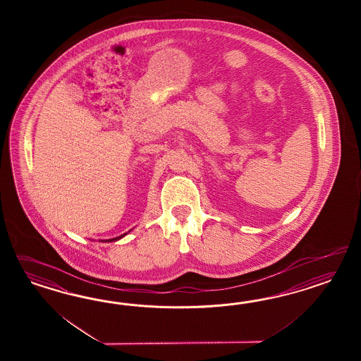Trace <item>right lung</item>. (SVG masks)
<instances>
[{
  "label": "right lung",
  "mask_w": 361,
  "mask_h": 361,
  "mask_svg": "<svg viewBox=\"0 0 361 361\" xmlns=\"http://www.w3.org/2000/svg\"><path fill=\"white\" fill-rule=\"evenodd\" d=\"M123 235H124V234H123ZM123 235H119V237H116V238H112V240H109V242H112V240H119V238H121Z\"/></svg>",
  "instance_id": "1"
}]
</instances>
